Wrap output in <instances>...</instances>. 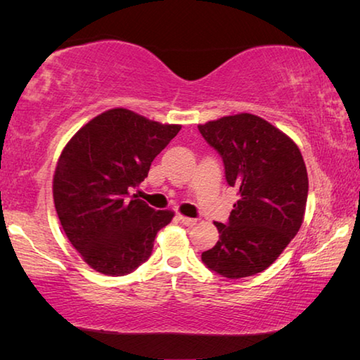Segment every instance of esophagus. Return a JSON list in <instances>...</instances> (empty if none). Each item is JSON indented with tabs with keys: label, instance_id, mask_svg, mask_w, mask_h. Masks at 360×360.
Returning <instances> with one entry per match:
<instances>
[{
	"label": "esophagus",
	"instance_id": "obj_1",
	"mask_svg": "<svg viewBox=\"0 0 360 360\" xmlns=\"http://www.w3.org/2000/svg\"><path fill=\"white\" fill-rule=\"evenodd\" d=\"M178 219L181 221L182 225H186V227H193L195 224H197V219H192V217H186V216H178Z\"/></svg>",
	"mask_w": 360,
	"mask_h": 360
}]
</instances>
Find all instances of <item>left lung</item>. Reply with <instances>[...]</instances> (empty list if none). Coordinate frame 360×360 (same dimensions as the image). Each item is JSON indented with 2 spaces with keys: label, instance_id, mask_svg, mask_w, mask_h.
Listing matches in <instances>:
<instances>
[{
  "label": "left lung",
  "instance_id": "obj_1",
  "mask_svg": "<svg viewBox=\"0 0 360 360\" xmlns=\"http://www.w3.org/2000/svg\"><path fill=\"white\" fill-rule=\"evenodd\" d=\"M222 157L225 179L238 191L229 222H214L216 246L203 264L230 279L266 270L300 230L308 174L300 149L259 115L241 112L198 125Z\"/></svg>",
  "mask_w": 360,
  "mask_h": 360
}]
</instances>
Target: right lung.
<instances>
[{"label":"right lung","mask_w":360,"mask_h":360,"mask_svg":"<svg viewBox=\"0 0 360 360\" xmlns=\"http://www.w3.org/2000/svg\"><path fill=\"white\" fill-rule=\"evenodd\" d=\"M181 125L114 108L87 122L60 154L53 203L71 245L94 270L124 276L149 259L157 231L174 216L130 193Z\"/></svg>","instance_id":"add662e5"}]
</instances>
